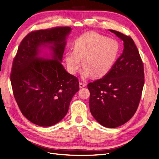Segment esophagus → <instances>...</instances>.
Listing matches in <instances>:
<instances>
[{
    "mask_svg": "<svg viewBox=\"0 0 159 159\" xmlns=\"http://www.w3.org/2000/svg\"><path fill=\"white\" fill-rule=\"evenodd\" d=\"M85 84L84 83H82V82H80V88H82L84 87H85Z\"/></svg>",
    "mask_w": 159,
    "mask_h": 159,
    "instance_id": "34e87169",
    "label": "esophagus"
}]
</instances>
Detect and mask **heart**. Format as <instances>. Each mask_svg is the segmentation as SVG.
<instances>
[{
	"instance_id": "b5f03b06",
	"label": "heart",
	"mask_w": 159,
	"mask_h": 159,
	"mask_svg": "<svg viewBox=\"0 0 159 159\" xmlns=\"http://www.w3.org/2000/svg\"><path fill=\"white\" fill-rule=\"evenodd\" d=\"M120 50L121 46L117 40L97 32H88L75 40L74 50L66 52V61L70 73L75 74L80 70L83 60V78L92 75L100 78L112 70Z\"/></svg>"
}]
</instances>
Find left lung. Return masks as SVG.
<instances>
[{
	"label": "left lung",
	"mask_w": 159,
	"mask_h": 159,
	"mask_svg": "<svg viewBox=\"0 0 159 159\" xmlns=\"http://www.w3.org/2000/svg\"><path fill=\"white\" fill-rule=\"evenodd\" d=\"M123 41L124 49L109 73L88 84L91 115L102 125L115 128L135 113L145 83L143 63L129 36L113 30Z\"/></svg>",
	"instance_id": "8db88e82"
}]
</instances>
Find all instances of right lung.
<instances>
[{
  "label": "right lung",
  "instance_id": "add662e5",
  "mask_svg": "<svg viewBox=\"0 0 159 159\" xmlns=\"http://www.w3.org/2000/svg\"><path fill=\"white\" fill-rule=\"evenodd\" d=\"M71 28L32 31L24 38L14 57L11 74L14 97L21 113L34 124L54 125L68 113L78 91L79 81L61 64ZM49 45L52 60L38 57L40 47Z\"/></svg>",
  "mask_w": 159,
  "mask_h": 159
}]
</instances>
